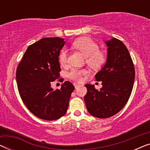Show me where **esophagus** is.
Here are the masks:
<instances>
[{
    "label": "esophagus",
    "mask_w": 150,
    "mask_h": 150,
    "mask_svg": "<svg viewBox=\"0 0 150 150\" xmlns=\"http://www.w3.org/2000/svg\"><path fill=\"white\" fill-rule=\"evenodd\" d=\"M74 85L76 89V88H78L80 86L79 84H78V83H74Z\"/></svg>",
    "instance_id": "1"
}]
</instances>
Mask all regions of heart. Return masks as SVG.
<instances>
[{"instance_id":"1","label":"heart","mask_w":150,"mask_h":150,"mask_svg":"<svg viewBox=\"0 0 150 150\" xmlns=\"http://www.w3.org/2000/svg\"><path fill=\"white\" fill-rule=\"evenodd\" d=\"M73 46L79 50L86 57V62L93 69H99L106 61L105 54L99 50V46L95 42L88 38L78 39L73 43ZM59 62L65 65L67 61V52L63 50L59 54ZM87 74V71L84 69L73 68L67 74L69 79L77 82H81L83 76Z\"/></svg>"}]
</instances>
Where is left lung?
I'll return each instance as SVG.
<instances>
[{
	"instance_id": "left-lung-1",
	"label": "left lung",
	"mask_w": 150,
	"mask_h": 150,
	"mask_svg": "<svg viewBox=\"0 0 150 150\" xmlns=\"http://www.w3.org/2000/svg\"><path fill=\"white\" fill-rule=\"evenodd\" d=\"M107 57L105 65L96 74L97 81L102 87L96 89L86 84L87 93L84 97L86 107L91 115L108 118L124 108L130 98L135 77L134 64L124 43L112 38L105 41Z\"/></svg>"
}]
</instances>
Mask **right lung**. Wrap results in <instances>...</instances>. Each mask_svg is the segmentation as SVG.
I'll use <instances>...</instances> for the list:
<instances>
[{"mask_svg": "<svg viewBox=\"0 0 150 150\" xmlns=\"http://www.w3.org/2000/svg\"><path fill=\"white\" fill-rule=\"evenodd\" d=\"M64 39L46 38L28 47L16 70L18 91L24 104L34 115L52 121L66 113L74 87L65 81L60 89L51 83L59 78V57ZM61 80V79H60Z\"/></svg>", "mask_w": 150, "mask_h": 150, "instance_id": "add662e5", "label": "right lung"}]
</instances>
